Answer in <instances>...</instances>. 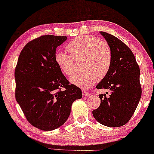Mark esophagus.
Returning a JSON list of instances; mask_svg holds the SVG:
<instances>
[{
    "instance_id": "1",
    "label": "esophagus",
    "mask_w": 154,
    "mask_h": 154,
    "mask_svg": "<svg viewBox=\"0 0 154 154\" xmlns=\"http://www.w3.org/2000/svg\"><path fill=\"white\" fill-rule=\"evenodd\" d=\"M82 93H83V96H89V95H90V93H89V92L85 91H82Z\"/></svg>"
}]
</instances>
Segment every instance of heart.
Segmentation results:
<instances>
[{
  "mask_svg": "<svg viewBox=\"0 0 154 154\" xmlns=\"http://www.w3.org/2000/svg\"><path fill=\"white\" fill-rule=\"evenodd\" d=\"M67 50L56 53L54 60L59 69L66 75H72L75 69L74 59H83L82 68L84 71L75 73L70 82L81 88H89L96 83L97 78H103L110 69L112 53L108 43L94 36H79L69 42Z\"/></svg>",
  "mask_w": 154,
  "mask_h": 154,
  "instance_id": "heart-1",
  "label": "heart"
}]
</instances>
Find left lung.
I'll return each mask as SVG.
<instances>
[{
  "instance_id": "obj_1",
  "label": "left lung",
  "mask_w": 154,
  "mask_h": 154,
  "mask_svg": "<svg viewBox=\"0 0 154 154\" xmlns=\"http://www.w3.org/2000/svg\"><path fill=\"white\" fill-rule=\"evenodd\" d=\"M108 43L112 53V61L107 74L96 85L97 89L110 91L99 95L100 105L93 111L94 118L102 125L118 127L129 121L141 96L139 81L140 70L131 49L115 36L100 32Z\"/></svg>"
}]
</instances>
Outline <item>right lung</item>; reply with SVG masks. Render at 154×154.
<instances>
[{"instance_id": "1", "label": "right lung", "mask_w": 154, "mask_h": 154, "mask_svg": "<svg viewBox=\"0 0 154 154\" xmlns=\"http://www.w3.org/2000/svg\"><path fill=\"white\" fill-rule=\"evenodd\" d=\"M66 39L65 36H41L24 47L17 60L16 100L27 121L41 130L63 125L72 103L82 97L81 90L69 84L55 62L57 48Z\"/></svg>"}]
</instances>
